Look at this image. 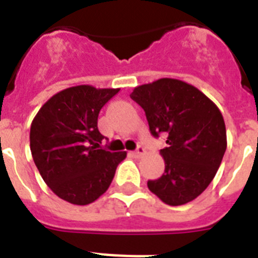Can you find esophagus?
<instances>
[{
  "label": "esophagus",
  "instance_id": "34e87169",
  "mask_svg": "<svg viewBox=\"0 0 258 258\" xmlns=\"http://www.w3.org/2000/svg\"><path fill=\"white\" fill-rule=\"evenodd\" d=\"M145 153H146L145 147H143V146H138V149L134 151V155H135V157H142Z\"/></svg>",
  "mask_w": 258,
  "mask_h": 258
}]
</instances>
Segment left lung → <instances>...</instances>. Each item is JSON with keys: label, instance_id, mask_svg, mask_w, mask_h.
Returning <instances> with one entry per match:
<instances>
[{"label": "left lung", "instance_id": "obj_1", "mask_svg": "<svg viewBox=\"0 0 258 258\" xmlns=\"http://www.w3.org/2000/svg\"><path fill=\"white\" fill-rule=\"evenodd\" d=\"M130 96L145 109L151 135H167V147L161 150L165 172L147 182L150 191L170 206L196 200L210 184L226 151L218 107L200 89L176 79L139 86Z\"/></svg>", "mask_w": 258, "mask_h": 258}]
</instances>
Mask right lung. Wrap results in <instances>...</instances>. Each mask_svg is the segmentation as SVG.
<instances>
[{
	"label": "right lung",
	"instance_id": "right-lung-1",
	"mask_svg": "<svg viewBox=\"0 0 258 258\" xmlns=\"http://www.w3.org/2000/svg\"><path fill=\"white\" fill-rule=\"evenodd\" d=\"M119 88L76 86L42 105L30 125V151L42 179L61 200L88 205L107 191L125 151L101 147L97 128L103 105Z\"/></svg>",
	"mask_w": 258,
	"mask_h": 258
}]
</instances>
